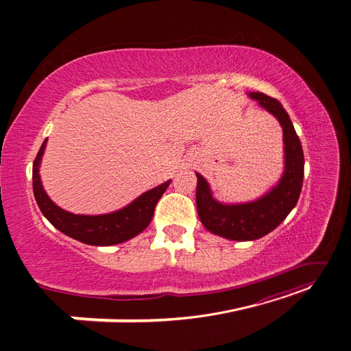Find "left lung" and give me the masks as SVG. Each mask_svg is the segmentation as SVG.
I'll return each instance as SVG.
<instances>
[{"label": "left lung", "mask_w": 351, "mask_h": 351, "mask_svg": "<svg viewBox=\"0 0 351 351\" xmlns=\"http://www.w3.org/2000/svg\"><path fill=\"white\" fill-rule=\"evenodd\" d=\"M249 95L252 99L259 102L261 107L277 117L282 125L285 171L281 182L263 197L250 204L222 205L212 197L206 180L196 174V206L202 224L217 236L237 241L256 240L277 228L297 205L304 174V155L300 139L280 101L261 92H250Z\"/></svg>", "instance_id": "1"}]
</instances>
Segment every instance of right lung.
<instances>
[{"label":"right lung","instance_id":"right-lung-1","mask_svg":"<svg viewBox=\"0 0 351 351\" xmlns=\"http://www.w3.org/2000/svg\"><path fill=\"white\" fill-rule=\"evenodd\" d=\"M45 143L47 141L42 143L34 161L32 180H34V195L40 212L57 230L71 239L92 244V246H112V244L123 243L137 236L149 226L158 200L161 199L171 180L143 193L132 202L129 206L112 212V214L95 217L74 215L58 208L47 196L44 187L40 184L39 162L45 149Z\"/></svg>","mask_w":351,"mask_h":351}]
</instances>
